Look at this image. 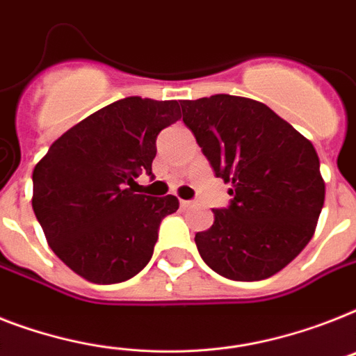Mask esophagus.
<instances>
[{"label":"esophagus","mask_w":356,"mask_h":356,"mask_svg":"<svg viewBox=\"0 0 356 356\" xmlns=\"http://www.w3.org/2000/svg\"><path fill=\"white\" fill-rule=\"evenodd\" d=\"M181 207H183V208L192 207V201H186V199H181Z\"/></svg>","instance_id":"1"}]
</instances>
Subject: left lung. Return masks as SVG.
Returning <instances> with one entry per match:
<instances>
[{
	"label": "left lung",
	"mask_w": 356,
	"mask_h": 356,
	"mask_svg": "<svg viewBox=\"0 0 356 356\" xmlns=\"http://www.w3.org/2000/svg\"><path fill=\"white\" fill-rule=\"evenodd\" d=\"M216 177L232 184L227 208L195 234L208 267L228 280L258 282L287 267L311 241L325 199L314 146L265 104L232 95L183 100Z\"/></svg>",
	"instance_id": "8db88e82"
}]
</instances>
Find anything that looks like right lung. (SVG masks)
<instances>
[{"mask_svg":"<svg viewBox=\"0 0 356 356\" xmlns=\"http://www.w3.org/2000/svg\"><path fill=\"white\" fill-rule=\"evenodd\" d=\"M181 118L177 100L128 97L54 140L34 166L33 210L49 247L93 283L133 278L152 259L159 227L177 197L135 193L152 175L157 135Z\"/></svg>","mask_w":356,"mask_h":356,"instance_id":"obj_1","label":"right lung"}]
</instances>
